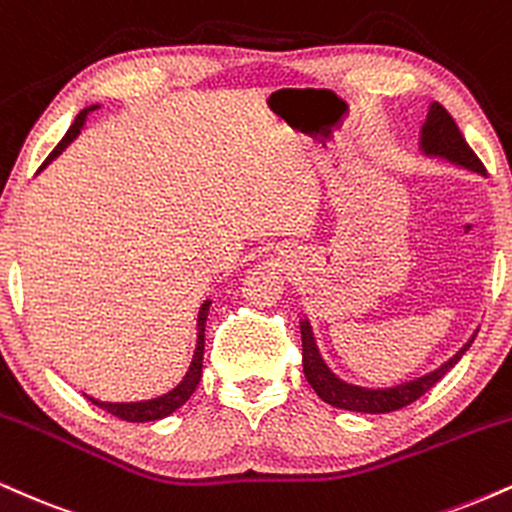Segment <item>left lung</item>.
<instances>
[{
    "label": "left lung",
    "instance_id": "obj_1",
    "mask_svg": "<svg viewBox=\"0 0 512 512\" xmlns=\"http://www.w3.org/2000/svg\"><path fill=\"white\" fill-rule=\"evenodd\" d=\"M420 152L429 159H443V162L460 166V169L474 171V174L486 178L484 164L474 155L472 147L465 143L463 133L455 126L453 116L441 107L439 102H432L427 109V119H424L420 128ZM300 336H303V372L307 384L315 389V393L331 408H341L350 412H367V415H384V412H393L405 408V405L415 403L417 398L424 396L436 381L446 377L451 369L458 365L460 357L467 353L472 346L477 331L470 336V341L458 350L453 357H448L441 367L432 369V372L422 374L410 381H400L396 386H384V389H369V386L348 384L341 377L331 372L326 365L322 353H319L315 334H312V324L307 317H300Z\"/></svg>",
    "mask_w": 512,
    "mask_h": 512
}]
</instances>
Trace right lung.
<instances>
[{"mask_svg": "<svg viewBox=\"0 0 512 512\" xmlns=\"http://www.w3.org/2000/svg\"><path fill=\"white\" fill-rule=\"evenodd\" d=\"M100 107V104H92V107L83 109L76 116V121L71 123V128L66 131L64 138H61V143L54 147L52 155L45 159V164L40 166V171L45 169L47 164H52L54 159H57L61 152L69 147L73 140L78 138L80 131L85 128V121H88V114L95 112V109ZM209 305H212V300H205V303L200 305V312H197V343H195V355H193V362H190L186 377L181 379V384H176L174 389L162 393V396L157 398H150V400H133V403H109V400H97L92 396H85L90 400V403H95L97 408L107 410L109 415L119 417V420H126V422H155V420H164V417H169L171 412H176L181 408L186 400L193 396V391L197 389V384H200V377H202V355H205V324H207V315H209Z\"/></svg>", "mask_w": 512, "mask_h": 512, "instance_id": "1", "label": "right lung"}]
</instances>
